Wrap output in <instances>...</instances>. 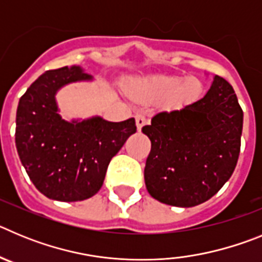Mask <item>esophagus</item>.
Segmentation results:
<instances>
[{
    "instance_id": "1",
    "label": "esophagus",
    "mask_w": 262,
    "mask_h": 262,
    "mask_svg": "<svg viewBox=\"0 0 262 262\" xmlns=\"http://www.w3.org/2000/svg\"><path fill=\"white\" fill-rule=\"evenodd\" d=\"M135 119H136V127H138L139 131H140V129H142V127L148 122V119L145 118V115H143V114H136Z\"/></svg>"
}]
</instances>
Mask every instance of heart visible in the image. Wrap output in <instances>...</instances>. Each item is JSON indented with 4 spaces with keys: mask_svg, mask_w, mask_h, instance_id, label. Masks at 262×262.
Returning a JSON list of instances; mask_svg holds the SVG:
<instances>
[{
    "mask_svg": "<svg viewBox=\"0 0 262 262\" xmlns=\"http://www.w3.org/2000/svg\"><path fill=\"white\" fill-rule=\"evenodd\" d=\"M129 92L145 94H165L166 102L172 106H181L191 102L200 96L202 85L193 76L180 80L177 76L157 75L151 77L134 78L128 82Z\"/></svg>",
    "mask_w": 262,
    "mask_h": 262,
    "instance_id": "heart-1",
    "label": "heart"
}]
</instances>
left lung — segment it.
Segmentation results:
<instances>
[{
  "label": "left lung",
  "instance_id": "left-lung-1",
  "mask_svg": "<svg viewBox=\"0 0 262 262\" xmlns=\"http://www.w3.org/2000/svg\"><path fill=\"white\" fill-rule=\"evenodd\" d=\"M142 131L151 140L144 168L148 193L165 205L193 207L215 195L232 176L243 110L232 86L215 76L202 98L159 111Z\"/></svg>",
  "mask_w": 262,
  "mask_h": 262
}]
</instances>
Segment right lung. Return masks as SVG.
I'll return each mask as SVG.
<instances>
[{"label": "right lung", "instance_id": "obj_1", "mask_svg": "<svg viewBox=\"0 0 262 262\" xmlns=\"http://www.w3.org/2000/svg\"><path fill=\"white\" fill-rule=\"evenodd\" d=\"M80 67L47 71L19 99L15 145L32 184L47 198L76 202L101 189L113 156L136 133L135 119L103 118L66 120L59 114L56 93L72 82L92 81Z\"/></svg>", "mask_w": 262, "mask_h": 262}]
</instances>
